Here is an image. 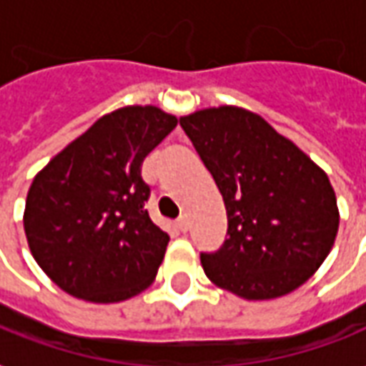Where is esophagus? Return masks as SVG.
I'll list each match as a JSON object with an SVG mask.
<instances>
[{
    "mask_svg": "<svg viewBox=\"0 0 366 366\" xmlns=\"http://www.w3.org/2000/svg\"><path fill=\"white\" fill-rule=\"evenodd\" d=\"M176 226H178V229H180V232H188V218H186V216H182V218L176 222Z\"/></svg>",
    "mask_w": 366,
    "mask_h": 366,
    "instance_id": "obj_1",
    "label": "esophagus"
}]
</instances>
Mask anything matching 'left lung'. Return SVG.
Returning a JSON list of instances; mask_svg holds the SVG:
<instances>
[{
	"instance_id": "8db88e82",
	"label": "left lung",
	"mask_w": 366,
	"mask_h": 366,
	"mask_svg": "<svg viewBox=\"0 0 366 366\" xmlns=\"http://www.w3.org/2000/svg\"><path fill=\"white\" fill-rule=\"evenodd\" d=\"M227 212V239L202 254L208 280L247 301L287 295L321 267L339 229L325 170L259 114L224 104L180 117Z\"/></svg>"
}]
</instances>
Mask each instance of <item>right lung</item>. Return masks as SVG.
Here are the masks:
<instances>
[{"mask_svg":"<svg viewBox=\"0 0 366 366\" xmlns=\"http://www.w3.org/2000/svg\"><path fill=\"white\" fill-rule=\"evenodd\" d=\"M158 107L109 112L33 178L23 227L31 255L61 290L119 303L150 287L170 237L150 219L140 166L176 129Z\"/></svg>","mask_w":366,"mask_h":366,"instance_id":"obj_1","label":"right lung"}]
</instances>
